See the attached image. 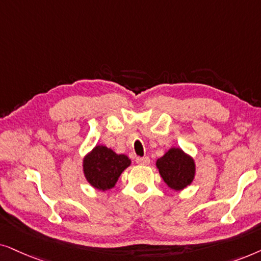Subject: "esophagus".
I'll return each mask as SVG.
<instances>
[{"label":"esophagus","mask_w":261,"mask_h":261,"mask_svg":"<svg viewBox=\"0 0 261 261\" xmlns=\"http://www.w3.org/2000/svg\"><path fill=\"white\" fill-rule=\"evenodd\" d=\"M136 162L138 163V165H149V162H150V159H149L148 156H144V158H137Z\"/></svg>","instance_id":"esophagus-1"}]
</instances>
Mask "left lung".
Listing matches in <instances>:
<instances>
[{
    "mask_svg": "<svg viewBox=\"0 0 261 261\" xmlns=\"http://www.w3.org/2000/svg\"><path fill=\"white\" fill-rule=\"evenodd\" d=\"M162 179L171 189H185L194 178V161L181 149L172 148L156 162Z\"/></svg>",
    "mask_w": 261,
    "mask_h": 261,
    "instance_id": "obj_1",
    "label": "left lung"
}]
</instances>
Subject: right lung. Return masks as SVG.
I'll return each mask as SVG.
<instances>
[{
    "mask_svg": "<svg viewBox=\"0 0 261 261\" xmlns=\"http://www.w3.org/2000/svg\"><path fill=\"white\" fill-rule=\"evenodd\" d=\"M131 161L126 155H118L111 149L98 145L83 160V172L88 182L98 190H110Z\"/></svg>",
    "mask_w": 261,
    "mask_h": 261,
    "instance_id": "obj_1",
    "label": "right lung"
}]
</instances>
